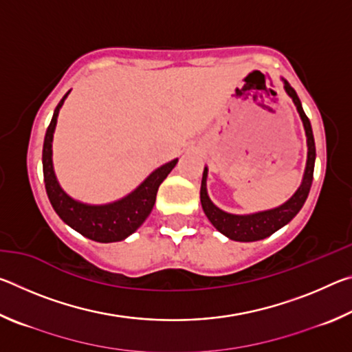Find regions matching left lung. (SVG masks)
Segmentation results:
<instances>
[{
    "label": "left lung",
    "instance_id": "obj_1",
    "mask_svg": "<svg viewBox=\"0 0 352 352\" xmlns=\"http://www.w3.org/2000/svg\"><path fill=\"white\" fill-rule=\"evenodd\" d=\"M283 82H284V90L292 98V100H294L296 110L300 113L302 126H305V130H306L307 162H306L305 175H302V182L300 184V188L296 189V192L281 206L273 208V210H267V211H259L254 214H230L220 210V208L214 205L211 199L208 197V190H206L208 168H205L204 177H201V188H200L201 208H204L206 217L210 219V222L214 225V228L220 231L222 234H225L226 237H230L231 241L253 242V241H261L272 236L275 231L283 228L284 225H287L290 220L300 212V210L307 199L309 190H311V186H312L314 166H315V141H314L311 121H309L305 110H302L301 100L298 98L296 91L290 87V83L287 80L283 79Z\"/></svg>",
    "mask_w": 352,
    "mask_h": 352
}]
</instances>
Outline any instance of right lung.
<instances>
[{
  "mask_svg": "<svg viewBox=\"0 0 352 352\" xmlns=\"http://www.w3.org/2000/svg\"><path fill=\"white\" fill-rule=\"evenodd\" d=\"M68 94L69 91L56 107L51 124L45 135L41 160H43V177L47 199H50L58 217L88 239L102 243L124 241L135 233L148 217L155 205L160 184L175 168L178 160H172V162L163 164L162 168L155 169L133 192H130L121 200L113 201V204L88 205L69 197L58 184L54 174V166H52V136H54L58 111H60Z\"/></svg>",
  "mask_w": 352,
  "mask_h": 352,
  "instance_id": "right-lung-1",
  "label": "right lung"
}]
</instances>
